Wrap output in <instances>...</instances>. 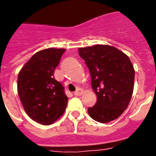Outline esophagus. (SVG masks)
Here are the masks:
<instances>
[{
	"label": "esophagus",
	"instance_id": "34e87169",
	"mask_svg": "<svg viewBox=\"0 0 156 156\" xmlns=\"http://www.w3.org/2000/svg\"><path fill=\"white\" fill-rule=\"evenodd\" d=\"M82 93H83V90L81 89V88H77L76 91L74 92V94H75V96H80L82 94Z\"/></svg>",
	"mask_w": 156,
	"mask_h": 156
}]
</instances>
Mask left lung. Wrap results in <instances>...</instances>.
Instances as JSON below:
<instances>
[{
    "label": "left lung",
    "instance_id": "8db88e82",
    "mask_svg": "<svg viewBox=\"0 0 156 156\" xmlns=\"http://www.w3.org/2000/svg\"><path fill=\"white\" fill-rule=\"evenodd\" d=\"M78 51L89 69L97 95L95 105L88 108V115L101 123L115 120L127 108L133 93L135 70L130 59L110 45L80 48Z\"/></svg>",
    "mask_w": 156,
    "mask_h": 156
}]
</instances>
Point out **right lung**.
<instances>
[{
  "instance_id": "1",
  "label": "right lung",
  "mask_w": 156,
  "mask_h": 156,
  "mask_svg": "<svg viewBox=\"0 0 156 156\" xmlns=\"http://www.w3.org/2000/svg\"><path fill=\"white\" fill-rule=\"evenodd\" d=\"M65 49L48 48L34 54L17 76V93L27 115L49 126L65 112L68 98L54 72Z\"/></svg>"
}]
</instances>
